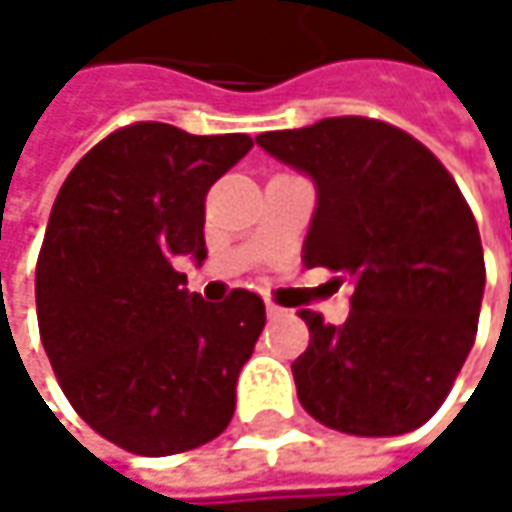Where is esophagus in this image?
Returning a JSON list of instances; mask_svg holds the SVG:
<instances>
[{"instance_id":"esophagus-1","label":"esophagus","mask_w":512,"mask_h":512,"mask_svg":"<svg viewBox=\"0 0 512 512\" xmlns=\"http://www.w3.org/2000/svg\"><path fill=\"white\" fill-rule=\"evenodd\" d=\"M284 314H287L284 308H278L275 302H266V317H269V320H278V317H284Z\"/></svg>"}]
</instances>
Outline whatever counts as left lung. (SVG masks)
Listing matches in <instances>:
<instances>
[{
    "mask_svg": "<svg viewBox=\"0 0 512 512\" xmlns=\"http://www.w3.org/2000/svg\"><path fill=\"white\" fill-rule=\"evenodd\" d=\"M255 142L317 189L305 263L353 281L341 326L299 311L311 329L293 361L299 403L350 436L418 430L471 353L486 287L460 186L418 139L370 118H326Z\"/></svg>",
    "mask_w": 512,
    "mask_h": 512,
    "instance_id": "8db88e82",
    "label": "left lung"
}]
</instances>
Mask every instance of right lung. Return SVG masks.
Masks as SVG:
<instances>
[{"label": "right lung", "instance_id": "obj_1", "mask_svg": "<svg viewBox=\"0 0 512 512\" xmlns=\"http://www.w3.org/2000/svg\"><path fill=\"white\" fill-rule=\"evenodd\" d=\"M252 151L243 133L133 124L67 174L35 272L41 341L70 406L103 439L168 457L216 439L266 323L257 293L204 302L207 189Z\"/></svg>", "mask_w": 512, "mask_h": 512}]
</instances>
